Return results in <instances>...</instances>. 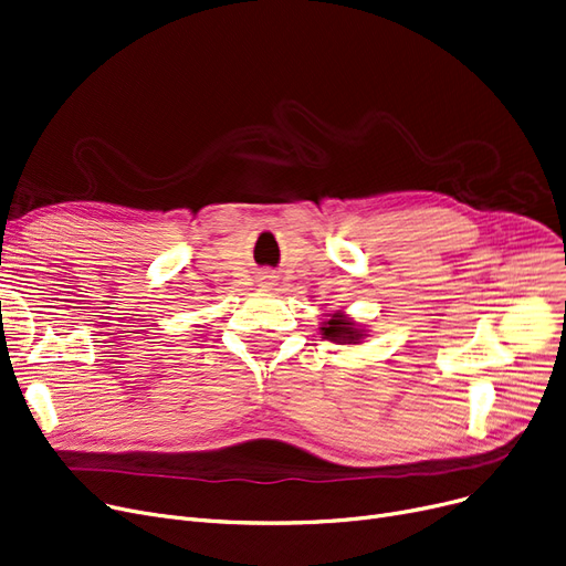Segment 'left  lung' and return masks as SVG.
<instances>
[{"mask_svg": "<svg viewBox=\"0 0 566 566\" xmlns=\"http://www.w3.org/2000/svg\"><path fill=\"white\" fill-rule=\"evenodd\" d=\"M322 335L337 344H358L363 339L365 331L358 328V324H354L347 314L335 312V314H331L328 322H324Z\"/></svg>", "mask_w": 566, "mask_h": 566, "instance_id": "1", "label": "left lung"}]
</instances>
